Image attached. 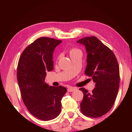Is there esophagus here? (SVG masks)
I'll use <instances>...</instances> for the list:
<instances>
[{
	"instance_id": "1",
	"label": "esophagus",
	"mask_w": 132,
	"mask_h": 132,
	"mask_svg": "<svg viewBox=\"0 0 132 132\" xmlns=\"http://www.w3.org/2000/svg\"><path fill=\"white\" fill-rule=\"evenodd\" d=\"M76 90V88L73 87H69L68 88V92H72V91H74Z\"/></svg>"
}]
</instances>
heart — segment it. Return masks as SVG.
Instances as JSON below:
<instances>
[{"instance_id": "heart-1", "label": "heart", "mask_w": 132, "mask_h": 132, "mask_svg": "<svg viewBox=\"0 0 132 132\" xmlns=\"http://www.w3.org/2000/svg\"><path fill=\"white\" fill-rule=\"evenodd\" d=\"M69 54H70V56L72 57L73 56L77 54H81L82 55V51L80 50V49H78L77 48H71L70 50H69Z\"/></svg>"}]
</instances>
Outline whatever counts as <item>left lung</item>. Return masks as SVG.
Masks as SVG:
<instances>
[{"label": "left lung", "instance_id": "obj_1", "mask_svg": "<svg viewBox=\"0 0 132 132\" xmlns=\"http://www.w3.org/2000/svg\"><path fill=\"white\" fill-rule=\"evenodd\" d=\"M77 42L85 46L87 64L84 73L95 84L91 93L80 88L84 94L81 111L88 117H102L112 108L117 98L120 82L119 64L112 51L97 37H85Z\"/></svg>", "mask_w": 132, "mask_h": 132}]
</instances>
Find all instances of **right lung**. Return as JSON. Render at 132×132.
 Segmentation results:
<instances>
[{"label": "right lung", "instance_id": "right-lung-1", "mask_svg": "<svg viewBox=\"0 0 132 132\" xmlns=\"http://www.w3.org/2000/svg\"><path fill=\"white\" fill-rule=\"evenodd\" d=\"M61 40L37 39L20 57L17 77L22 99L28 111L38 119L50 120L61 111V100L67 89L50 86L45 82L46 71L53 69V53Z\"/></svg>", "mask_w": 132, "mask_h": 132}]
</instances>
